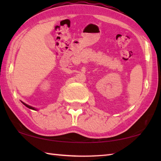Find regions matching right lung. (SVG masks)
Wrapping results in <instances>:
<instances>
[{"instance_id": "add662e5", "label": "right lung", "mask_w": 161, "mask_h": 161, "mask_svg": "<svg viewBox=\"0 0 161 161\" xmlns=\"http://www.w3.org/2000/svg\"><path fill=\"white\" fill-rule=\"evenodd\" d=\"M22 102V103H23V104H24V105H25L26 107H28V108H31V109H33V110H37V109H36V108H34V107H31V106H29V105H28V104H26V103H24V102Z\"/></svg>"}]
</instances>
